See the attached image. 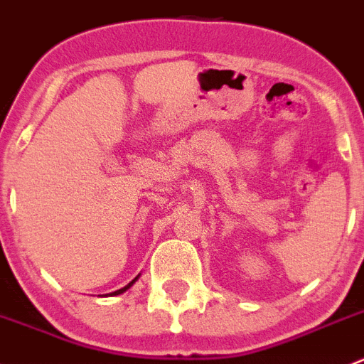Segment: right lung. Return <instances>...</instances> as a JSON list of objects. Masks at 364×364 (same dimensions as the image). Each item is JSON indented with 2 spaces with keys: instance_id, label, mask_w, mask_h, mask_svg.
Segmentation results:
<instances>
[{
  "instance_id": "obj_1",
  "label": "right lung",
  "mask_w": 364,
  "mask_h": 364,
  "mask_svg": "<svg viewBox=\"0 0 364 364\" xmlns=\"http://www.w3.org/2000/svg\"><path fill=\"white\" fill-rule=\"evenodd\" d=\"M135 280H137V278H135ZM135 280H132V282H130V284H128V285H127V287L119 289V291L112 292V294H114V296H117V294H123V292H124V291H127V289H130V287H132V285H134V284H135Z\"/></svg>"
}]
</instances>
